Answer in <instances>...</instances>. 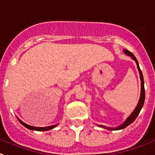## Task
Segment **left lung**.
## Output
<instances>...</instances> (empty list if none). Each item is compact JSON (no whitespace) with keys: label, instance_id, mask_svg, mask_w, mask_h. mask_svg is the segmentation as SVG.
Wrapping results in <instances>:
<instances>
[{"label":"left lung","instance_id":"8db88e82","mask_svg":"<svg viewBox=\"0 0 155 155\" xmlns=\"http://www.w3.org/2000/svg\"><path fill=\"white\" fill-rule=\"evenodd\" d=\"M123 51L125 52V54H127V56H130L137 63V68H138V71L139 73H140V80H141V92H140V100H139L138 104H137V106L136 107V108L134 109V110L132 112L131 114L127 117V119L124 122V123H122V125H119L118 127H106V126H104L101 125H97L99 127H104L105 129H107L109 130H121V129H123L125 127L128 126L129 125L132 123L136 119V118L138 116L139 113H140V110H141L142 107H143V104H144V101H145V88H144V80H143V73H142V71L140 70V66H139V63L138 61H137V58L135 57V56L131 52L128 51L126 49H124Z\"/></svg>","mask_w":155,"mask_h":155}]
</instances>
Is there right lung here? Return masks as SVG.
I'll use <instances>...</instances> for the list:
<instances>
[{"instance_id": "add662e5", "label": "right lung", "mask_w": 155, "mask_h": 155, "mask_svg": "<svg viewBox=\"0 0 155 155\" xmlns=\"http://www.w3.org/2000/svg\"><path fill=\"white\" fill-rule=\"evenodd\" d=\"M18 121L20 122V123L21 124V125H23L25 126V127H27V128L30 129V130H38V131H46V130H51V129L54 128V127H55L57 125H51V126H48V127H33V126H31V125H28V124H25V122H22L21 120H20V119H18Z\"/></svg>"}]
</instances>
